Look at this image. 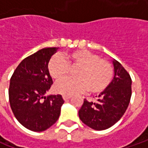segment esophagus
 Listing matches in <instances>:
<instances>
[{
	"instance_id": "1",
	"label": "esophagus",
	"mask_w": 148,
	"mask_h": 148,
	"mask_svg": "<svg viewBox=\"0 0 148 148\" xmlns=\"http://www.w3.org/2000/svg\"><path fill=\"white\" fill-rule=\"evenodd\" d=\"M71 97V96H70V95H63V96H62V98H63L64 101H67V100L70 99Z\"/></svg>"
}]
</instances>
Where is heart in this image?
<instances>
[{
    "label": "heart",
    "instance_id": "b5f03b06",
    "mask_svg": "<svg viewBox=\"0 0 148 148\" xmlns=\"http://www.w3.org/2000/svg\"><path fill=\"white\" fill-rule=\"evenodd\" d=\"M74 71L75 78H68L56 84L55 91L71 95L88 90L92 94H98L108 88L113 76L111 63L99 55L87 50H77L49 59L47 70L55 81H61L68 76L70 69Z\"/></svg>",
    "mask_w": 148,
    "mask_h": 148
}]
</instances>
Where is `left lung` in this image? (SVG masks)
Instances as JSON below:
<instances>
[{
	"mask_svg": "<svg viewBox=\"0 0 148 148\" xmlns=\"http://www.w3.org/2000/svg\"><path fill=\"white\" fill-rule=\"evenodd\" d=\"M114 77L108 88L100 93L97 102L86 99L78 111L81 121L94 130L114 125L127 110L132 96V78L124 66L113 59Z\"/></svg>",
	"mask_w": 148,
	"mask_h": 148,
	"instance_id": "8db88e82",
	"label": "left lung"
}]
</instances>
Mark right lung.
<instances>
[{
    "mask_svg": "<svg viewBox=\"0 0 148 148\" xmlns=\"http://www.w3.org/2000/svg\"><path fill=\"white\" fill-rule=\"evenodd\" d=\"M58 50H39L21 62L10 78L8 97L12 111L27 129L42 132L58 121L64 101L60 94L46 97L53 81L47 70L49 59Z\"/></svg>",
    "mask_w": 148,
    "mask_h": 148,
    "instance_id": "obj_1",
    "label": "right lung"
}]
</instances>
